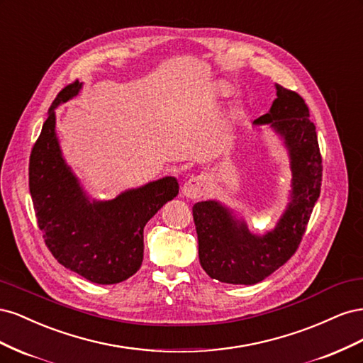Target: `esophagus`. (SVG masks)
Masks as SVG:
<instances>
[{
    "label": "esophagus",
    "mask_w": 363,
    "mask_h": 363,
    "mask_svg": "<svg viewBox=\"0 0 363 363\" xmlns=\"http://www.w3.org/2000/svg\"><path fill=\"white\" fill-rule=\"evenodd\" d=\"M207 191V180L203 175H192V177L183 184V195L186 199L196 200L201 199L204 192Z\"/></svg>",
    "instance_id": "34e87169"
}]
</instances>
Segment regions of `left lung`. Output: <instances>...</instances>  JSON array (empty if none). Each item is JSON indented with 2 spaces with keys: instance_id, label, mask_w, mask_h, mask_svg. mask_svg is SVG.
<instances>
[{
  "instance_id": "8db88e82",
  "label": "left lung",
  "mask_w": 363,
  "mask_h": 363,
  "mask_svg": "<svg viewBox=\"0 0 363 363\" xmlns=\"http://www.w3.org/2000/svg\"><path fill=\"white\" fill-rule=\"evenodd\" d=\"M276 89L269 113L255 121L276 130L291 156V203L276 228L257 236L218 201L192 207L201 267L208 277L223 283L255 284L284 265L298 248L321 192L323 159L309 107L296 92L280 84Z\"/></svg>"
}]
</instances>
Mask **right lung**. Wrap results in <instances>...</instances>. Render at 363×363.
I'll list each match as a JSON object with an SVG mask.
<instances>
[{
    "instance_id": "obj_1",
    "label": "right lung",
    "mask_w": 363,
    "mask_h": 363,
    "mask_svg": "<svg viewBox=\"0 0 363 363\" xmlns=\"http://www.w3.org/2000/svg\"><path fill=\"white\" fill-rule=\"evenodd\" d=\"M82 89L65 86L54 98L31 148L28 186L45 245L60 265L98 284L124 281L144 259V227L179 194L174 177L125 191L111 201H89L65 163L56 135V108Z\"/></svg>"
}]
</instances>
